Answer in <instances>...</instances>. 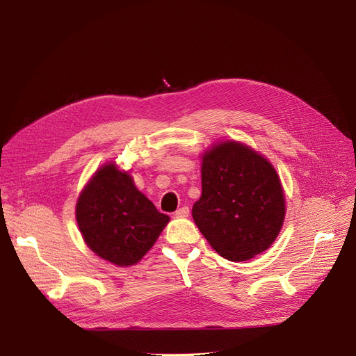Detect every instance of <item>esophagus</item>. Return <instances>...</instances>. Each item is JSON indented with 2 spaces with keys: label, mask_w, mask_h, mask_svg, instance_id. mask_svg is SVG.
<instances>
[{
  "label": "esophagus",
  "mask_w": 356,
  "mask_h": 356,
  "mask_svg": "<svg viewBox=\"0 0 356 356\" xmlns=\"http://www.w3.org/2000/svg\"><path fill=\"white\" fill-rule=\"evenodd\" d=\"M188 213H190L188 207H181V208L175 212V217H178V218H184V217H188Z\"/></svg>",
  "instance_id": "obj_1"
}]
</instances>
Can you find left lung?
<instances>
[{
	"instance_id": "left-lung-1",
	"label": "left lung",
	"mask_w": 356,
	"mask_h": 356,
	"mask_svg": "<svg viewBox=\"0 0 356 356\" xmlns=\"http://www.w3.org/2000/svg\"><path fill=\"white\" fill-rule=\"evenodd\" d=\"M200 233L221 257L245 261L281 232L285 199L275 168L241 143H220L203 156L202 196L191 209Z\"/></svg>"
}]
</instances>
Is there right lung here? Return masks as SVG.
<instances>
[{
    "label": "right lung",
    "mask_w": 356,
    "mask_h": 356,
    "mask_svg": "<svg viewBox=\"0 0 356 356\" xmlns=\"http://www.w3.org/2000/svg\"><path fill=\"white\" fill-rule=\"evenodd\" d=\"M75 217L90 250L115 266L141 260L169 221L114 163L102 166L84 187Z\"/></svg>",
    "instance_id": "right-lung-1"
}]
</instances>
